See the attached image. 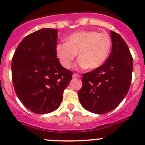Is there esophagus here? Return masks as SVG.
Returning <instances> with one entry per match:
<instances>
[{
	"label": "esophagus",
	"instance_id": "esophagus-1",
	"mask_svg": "<svg viewBox=\"0 0 145 145\" xmlns=\"http://www.w3.org/2000/svg\"><path fill=\"white\" fill-rule=\"evenodd\" d=\"M73 77H74V78H77V77H78V78H80L81 76H79L78 74H76V73H74V74H73Z\"/></svg>",
	"mask_w": 145,
	"mask_h": 145
}]
</instances>
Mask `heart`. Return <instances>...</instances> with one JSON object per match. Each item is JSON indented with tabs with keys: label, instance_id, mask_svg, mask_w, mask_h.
Instances as JSON below:
<instances>
[{
	"label": "heart",
	"instance_id": "obj_1",
	"mask_svg": "<svg viewBox=\"0 0 145 145\" xmlns=\"http://www.w3.org/2000/svg\"><path fill=\"white\" fill-rule=\"evenodd\" d=\"M112 49V39L105 33L96 31H82L72 33L56 46V55L66 69L71 67L78 52L76 68L95 69L107 59Z\"/></svg>",
	"mask_w": 145,
	"mask_h": 145
}]
</instances>
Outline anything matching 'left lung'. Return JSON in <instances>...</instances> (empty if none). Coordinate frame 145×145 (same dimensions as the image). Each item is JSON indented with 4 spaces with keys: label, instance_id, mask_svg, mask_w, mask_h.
<instances>
[{
    "label": "left lung",
    "instance_id": "1",
    "mask_svg": "<svg viewBox=\"0 0 145 145\" xmlns=\"http://www.w3.org/2000/svg\"><path fill=\"white\" fill-rule=\"evenodd\" d=\"M112 50L105 62L82 77L78 91L81 105L92 113H107L117 107L128 93L133 64L129 48L121 36L111 31Z\"/></svg>",
    "mask_w": 145,
    "mask_h": 145
}]
</instances>
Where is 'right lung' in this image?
Returning <instances> with one entry per match:
<instances>
[{"label":"right lung","instance_id":"obj_1","mask_svg":"<svg viewBox=\"0 0 145 145\" xmlns=\"http://www.w3.org/2000/svg\"><path fill=\"white\" fill-rule=\"evenodd\" d=\"M57 30L42 29L26 36L12 59V80L26 108L44 114L57 109L73 73L64 68L56 55Z\"/></svg>","mask_w":145,"mask_h":145}]
</instances>
